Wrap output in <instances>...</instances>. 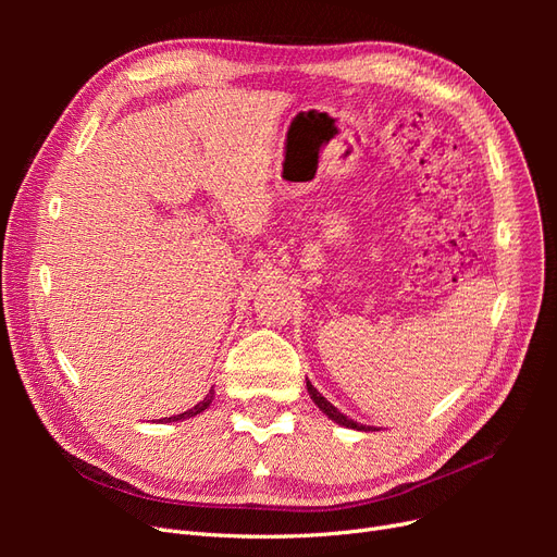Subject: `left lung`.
<instances>
[{
	"mask_svg": "<svg viewBox=\"0 0 557 557\" xmlns=\"http://www.w3.org/2000/svg\"><path fill=\"white\" fill-rule=\"evenodd\" d=\"M307 391H309V395H311V399H313L315 407H318L320 411H323V413L332 420V423H339L342 428H348V430H360V432H376V430H379V428H372V425H362V423H358V420H352V418L344 416V413H342L339 409H336V407H332V404L315 391L313 383H311L309 379H307Z\"/></svg>",
	"mask_w": 557,
	"mask_h": 557,
	"instance_id": "1",
	"label": "left lung"
}]
</instances>
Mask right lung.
Instances as JSON below:
<instances>
[{
    "label": "right lung",
    "instance_id": "right-lung-1",
    "mask_svg": "<svg viewBox=\"0 0 557 557\" xmlns=\"http://www.w3.org/2000/svg\"><path fill=\"white\" fill-rule=\"evenodd\" d=\"M213 387L209 391V395L201 399L197 407H193V409H188V411H183V413H178V416H172V418H160V423H176V420H185V418H193V416H197V413H201V411H207L209 407H211V401H213Z\"/></svg>",
    "mask_w": 557,
    "mask_h": 557
}]
</instances>
